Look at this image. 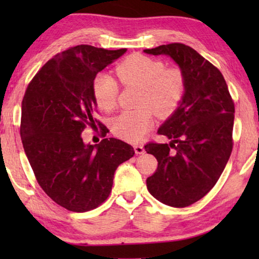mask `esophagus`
Returning <instances> with one entry per match:
<instances>
[{"mask_svg":"<svg viewBox=\"0 0 259 259\" xmlns=\"http://www.w3.org/2000/svg\"><path fill=\"white\" fill-rule=\"evenodd\" d=\"M134 151H136L137 154H144L145 148L143 145H134Z\"/></svg>","mask_w":259,"mask_h":259,"instance_id":"1","label":"esophagus"}]
</instances>
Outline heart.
<instances>
[{
    "instance_id": "1",
    "label": "heart",
    "mask_w": 259,
    "mask_h": 259,
    "mask_svg": "<svg viewBox=\"0 0 259 259\" xmlns=\"http://www.w3.org/2000/svg\"><path fill=\"white\" fill-rule=\"evenodd\" d=\"M115 75L123 86L140 87L139 109L123 111L114 118L113 133L131 143H138L153 126L154 112L168 118L182 104L186 92L185 74L178 67H166L161 60L133 54L115 67ZM93 95L99 107L111 111L116 106L119 83L108 74L100 73L93 81Z\"/></svg>"
}]
</instances>
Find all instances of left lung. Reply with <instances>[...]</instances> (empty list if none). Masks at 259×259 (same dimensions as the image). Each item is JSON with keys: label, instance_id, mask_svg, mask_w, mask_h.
Segmentation results:
<instances>
[{"label": "left lung", "instance_id": "obj_1", "mask_svg": "<svg viewBox=\"0 0 259 259\" xmlns=\"http://www.w3.org/2000/svg\"><path fill=\"white\" fill-rule=\"evenodd\" d=\"M144 52L171 56L186 77L182 104L158 130L172 141L145 146L158 160L146 180L150 193L168 206L186 207L210 192L228 164L235 104L221 70L193 48L175 42Z\"/></svg>", "mask_w": 259, "mask_h": 259}]
</instances>
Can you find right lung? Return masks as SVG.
Returning a JSON list of instances; mask_svg holds the SVG:
<instances>
[{
	"instance_id": "add662e5",
	"label": "right lung",
	"mask_w": 259,
	"mask_h": 259,
	"mask_svg": "<svg viewBox=\"0 0 259 259\" xmlns=\"http://www.w3.org/2000/svg\"><path fill=\"white\" fill-rule=\"evenodd\" d=\"M127 49L108 51L80 45L49 60L28 84L20 134L38 185L60 206L73 212L97 208L112 191L114 172L134 155L95 118L93 81ZM99 126L104 138L84 144L80 133Z\"/></svg>"
}]
</instances>
